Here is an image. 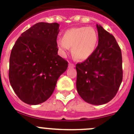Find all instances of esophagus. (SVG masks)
Returning <instances> with one entry per match:
<instances>
[{
    "instance_id": "1",
    "label": "esophagus",
    "mask_w": 134,
    "mask_h": 134,
    "mask_svg": "<svg viewBox=\"0 0 134 134\" xmlns=\"http://www.w3.org/2000/svg\"><path fill=\"white\" fill-rule=\"evenodd\" d=\"M68 67H69L70 68H74V64H73L72 63H69V64H68Z\"/></svg>"
}]
</instances>
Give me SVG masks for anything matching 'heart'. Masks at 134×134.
<instances>
[{
  "mask_svg": "<svg viewBox=\"0 0 134 134\" xmlns=\"http://www.w3.org/2000/svg\"><path fill=\"white\" fill-rule=\"evenodd\" d=\"M98 44V34L92 27H78L66 30L62 39L56 40L59 54L66 56L69 48L74 57L79 60H85L95 52Z\"/></svg>",
  "mask_w": 134,
  "mask_h": 134,
  "instance_id": "1",
  "label": "heart"
}]
</instances>
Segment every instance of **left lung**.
Returning <instances> with one entry per match:
<instances>
[{
	"mask_svg": "<svg viewBox=\"0 0 134 134\" xmlns=\"http://www.w3.org/2000/svg\"><path fill=\"white\" fill-rule=\"evenodd\" d=\"M98 45L90 57L77 64L76 88L85 102L102 105L117 94L123 78L121 49L114 36L96 24Z\"/></svg>",
	"mask_w": 134,
	"mask_h": 134,
	"instance_id": "1",
	"label": "left lung"
}]
</instances>
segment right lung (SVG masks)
<instances>
[{
	"instance_id": "right-lung-1",
	"label": "right lung",
	"mask_w": 134,
	"mask_h": 134,
	"mask_svg": "<svg viewBox=\"0 0 134 134\" xmlns=\"http://www.w3.org/2000/svg\"><path fill=\"white\" fill-rule=\"evenodd\" d=\"M58 23H38L16 41L9 60V80L24 103L37 105L52 95L68 62L58 55Z\"/></svg>"
}]
</instances>
